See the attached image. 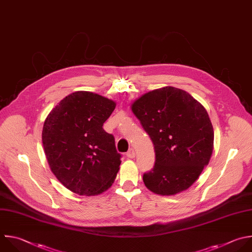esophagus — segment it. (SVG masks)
Segmentation results:
<instances>
[{"label":"esophagus","instance_id":"obj_1","mask_svg":"<svg viewBox=\"0 0 252 252\" xmlns=\"http://www.w3.org/2000/svg\"><path fill=\"white\" fill-rule=\"evenodd\" d=\"M126 156H127L128 158H134V157H135V151H134V149H133V148H129L128 151L126 152Z\"/></svg>","mask_w":252,"mask_h":252}]
</instances>
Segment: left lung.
I'll use <instances>...</instances> for the list:
<instances>
[{
  "label": "left lung",
  "mask_w": 252,
  "mask_h": 252,
  "mask_svg": "<svg viewBox=\"0 0 252 252\" xmlns=\"http://www.w3.org/2000/svg\"><path fill=\"white\" fill-rule=\"evenodd\" d=\"M131 111L152 140L155 164L144 185L158 195L187 190L209 164L214 129L206 109L187 92L164 87L135 100Z\"/></svg>",
  "instance_id": "1"
}]
</instances>
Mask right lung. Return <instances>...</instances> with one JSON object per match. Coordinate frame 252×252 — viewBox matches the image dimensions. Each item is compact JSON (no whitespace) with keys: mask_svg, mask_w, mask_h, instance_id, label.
Segmentation results:
<instances>
[{"mask_svg":"<svg viewBox=\"0 0 252 252\" xmlns=\"http://www.w3.org/2000/svg\"><path fill=\"white\" fill-rule=\"evenodd\" d=\"M115 108L112 100L78 91L61 100L45 119L42 144L50 169L76 194H102L116 179L122 155L114 135L103 128Z\"/></svg>","mask_w":252,"mask_h":252,"instance_id":"1","label":"right lung"}]
</instances>
